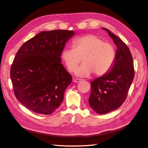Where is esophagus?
I'll return each mask as SVG.
<instances>
[{"label": "esophagus", "instance_id": "1", "mask_svg": "<svg viewBox=\"0 0 148 148\" xmlns=\"http://www.w3.org/2000/svg\"><path fill=\"white\" fill-rule=\"evenodd\" d=\"M81 81H82V79H74V80H73V81L74 82H76V83L79 82Z\"/></svg>", "mask_w": 148, "mask_h": 148}]
</instances>
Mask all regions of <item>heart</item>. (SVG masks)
Masks as SVG:
<instances>
[{
    "label": "heart",
    "mask_w": 148,
    "mask_h": 148,
    "mask_svg": "<svg viewBox=\"0 0 148 148\" xmlns=\"http://www.w3.org/2000/svg\"><path fill=\"white\" fill-rule=\"evenodd\" d=\"M72 48L64 49L61 59L67 69L74 72L79 62L75 75L86 77L94 73L103 75L111 69L116 58V51L112 45L104 42L100 37L89 34L77 38L73 42Z\"/></svg>",
    "instance_id": "heart-1"
}]
</instances>
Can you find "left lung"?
I'll return each mask as SVG.
<instances>
[{"instance_id":"1","label":"left lung","mask_w":148,"mask_h":148,"mask_svg":"<svg viewBox=\"0 0 148 148\" xmlns=\"http://www.w3.org/2000/svg\"><path fill=\"white\" fill-rule=\"evenodd\" d=\"M103 29L112 38L117 49L111 69L90 82L89 103L90 108L100 114L115 110L123 104L134 77L133 59L128 47L109 30Z\"/></svg>"}]
</instances>
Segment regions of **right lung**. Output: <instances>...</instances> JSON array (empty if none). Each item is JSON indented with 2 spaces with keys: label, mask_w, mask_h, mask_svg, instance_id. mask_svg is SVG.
I'll return each instance as SVG.
<instances>
[{
  "label": "right lung",
  "mask_w": 148,
  "mask_h": 148,
  "mask_svg": "<svg viewBox=\"0 0 148 148\" xmlns=\"http://www.w3.org/2000/svg\"><path fill=\"white\" fill-rule=\"evenodd\" d=\"M73 31H42L18 49L10 68L18 101L34 112L50 114L61 104L73 78L61 64L66 44Z\"/></svg>",
  "instance_id": "right-lung-1"
}]
</instances>
